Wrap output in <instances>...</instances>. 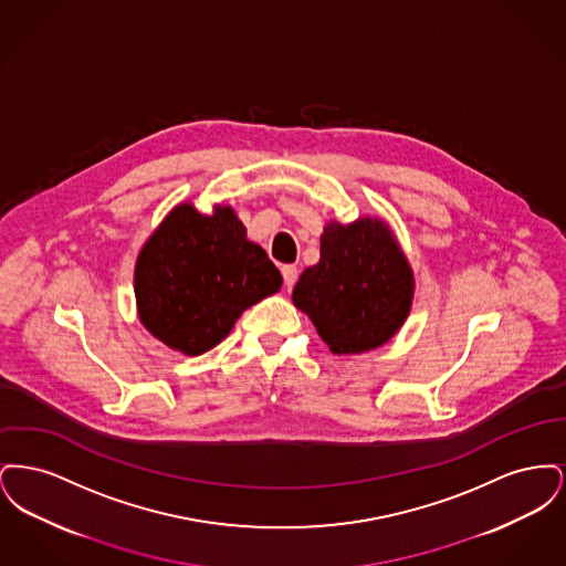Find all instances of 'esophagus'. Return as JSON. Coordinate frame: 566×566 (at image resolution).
Wrapping results in <instances>:
<instances>
[{
    "mask_svg": "<svg viewBox=\"0 0 566 566\" xmlns=\"http://www.w3.org/2000/svg\"><path fill=\"white\" fill-rule=\"evenodd\" d=\"M282 275H284V284H286L289 289H293L296 277H298V270H296L295 265H284V268H282Z\"/></svg>",
    "mask_w": 566,
    "mask_h": 566,
    "instance_id": "esophagus-1",
    "label": "esophagus"
}]
</instances>
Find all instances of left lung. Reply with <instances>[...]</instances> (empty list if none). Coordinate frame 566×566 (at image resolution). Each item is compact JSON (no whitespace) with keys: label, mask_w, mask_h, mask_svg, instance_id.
I'll use <instances>...</instances> for the list:
<instances>
[{"label":"left lung","mask_w":566,"mask_h":566,"mask_svg":"<svg viewBox=\"0 0 566 566\" xmlns=\"http://www.w3.org/2000/svg\"><path fill=\"white\" fill-rule=\"evenodd\" d=\"M413 271L381 218L331 220L321 261L301 273L293 303L333 354H360L390 342L409 316Z\"/></svg>","instance_id":"left-lung-1"}]
</instances>
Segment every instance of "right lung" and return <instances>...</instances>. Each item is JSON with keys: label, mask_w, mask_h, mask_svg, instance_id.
<instances>
[{"label": "right lung", "mask_w": 566, "mask_h": 566, "mask_svg": "<svg viewBox=\"0 0 566 566\" xmlns=\"http://www.w3.org/2000/svg\"><path fill=\"white\" fill-rule=\"evenodd\" d=\"M142 324L171 350L199 356L218 346L243 312L282 286V273L231 206L212 214L176 206L135 261Z\"/></svg>", "instance_id": "add662e5"}]
</instances>
